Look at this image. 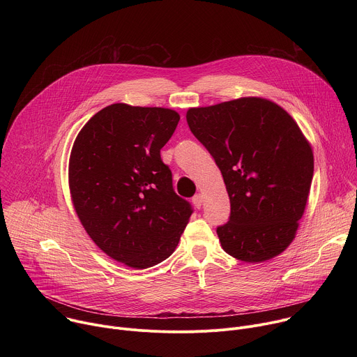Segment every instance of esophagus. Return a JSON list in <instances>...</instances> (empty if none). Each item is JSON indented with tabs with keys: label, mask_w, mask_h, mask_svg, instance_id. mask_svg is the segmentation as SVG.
Here are the masks:
<instances>
[{
	"label": "esophagus",
	"mask_w": 357,
	"mask_h": 357,
	"mask_svg": "<svg viewBox=\"0 0 357 357\" xmlns=\"http://www.w3.org/2000/svg\"><path fill=\"white\" fill-rule=\"evenodd\" d=\"M192 202H193V205H195L197 209H200L202 205H203V196H202L200 193H197V195H195V196L192 197Z\"/></svg>",
	"instance_id": "1"
}]
</instances>
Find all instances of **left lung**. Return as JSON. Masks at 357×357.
Listing matches in <instances>:
<instances>
[{"instance_id": "obj_1", "label": "left lung", "mask_w": 357, "mask_h": 357, "mask_svg": "<svg viewBox=\"0 0 357 357\" xmlns=\"http://www.w3.org/2000/svg\"><path fill=\"white\" fill-rule=\"evenodd\" d=\"M192 134L219 167L230 197L218 227L223 250L245 263L281 254L295 238L314 176V154L295 120L274 101L241 97L186 113Z\"/></svg>"}]
</instances>
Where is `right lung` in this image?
I'll use <instances>...</instances> for the list:
<instances>
[{
	"instance_id": "add662e5",
	"label": "right lung",
	"mask_w": 357,
	"mask_h": 357,
	"mask_svg": "<svg viewBox=\"0 0 357 357\" xmlns=\"http://www.w3.org/2000/svg\"><path fill=\"white\" fill-rule=\"evenodd\" d=\"M179 119L171 109L116 103L84 124L70 152V196L84 230L131 268L168 259L193 212L161 160Z\"/></svg>"
}]
</instances>
